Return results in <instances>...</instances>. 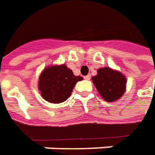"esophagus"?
<instances>
[{
	"mask_svg": "<svg viewBox=\"0 0 155 155\" xmlns=\"http://www.w3.org/2000/svg\"><path fill=\"white\" fill-rule=\"evenodd\" d=\"M90 78H91V76H90V75H87V76H85V77H84V79H85V80H89Z\"/></svg>",
	"mask_w": 155,
	"mask_h": 155,
	"instance_id": "34e87169",
	"label": "esophagus"
}]
</instances>
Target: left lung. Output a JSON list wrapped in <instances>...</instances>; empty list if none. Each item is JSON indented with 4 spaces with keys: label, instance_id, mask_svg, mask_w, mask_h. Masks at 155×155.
<instances>
[{
    "label": "left lung",
    "instance_id": "obj_1",
    "mask_svg": "<svg viewBox=\"0 0 155 155\" xmlns=\"http://www.w3.org/2000/svg\"><path fill=\"white\" fill-rule=\"evenodd\" d=\"M92 81L102 98L108 102L119 100L126 90L125 76L110 67L98 69L97 75L92 78Z\"/></svg>",
    "mask_w": 155,
    "mask_h": 155
}]
</instances>
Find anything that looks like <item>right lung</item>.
<instances>
[{"label":"right lung","instance_id":"right-lung-1","mask_svg":"<svg viewBox=\"0 0 155 155\" xmlns=\"http://www.w3.org/2000/svg\"><path fill=\"white\" fill-rule=\"evenodd\" d=\"M83 80L63 65L51 66L44 69L39 76V90L43 99L54 104L62 103L71 96L75 84Z\"/></svg>","mask_w":155,"mask_h":155}]
</instances>
